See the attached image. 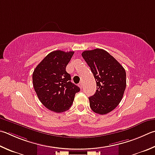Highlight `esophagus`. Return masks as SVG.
Returning a JSON list of instances; mask_svg holds the SVG:
<instances>
[{"label": "esophagus", "mask_w": 155, "mask_h": 155, "mask_svg": "<svg viewBox=\"0 0 155 155\" xmlns=\"http://www.w3.org/2000/svg\"><path fill=\"white\" fill-rule=\"evenodd\" d=\"M78 86H79V87L81 89L83 88V83L82 82H80L79 84H78Z\"/></svg>", "instance_id": "1"}]
</instances>
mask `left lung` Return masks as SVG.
<instances>
[{"instance_id":"obj_1","label":"left lung","mask_w":155,"mask_h":155,"mask_svg":"<svg viewBox=\"0 0 155 155\" xmlns=\"http://www.w3.org/2000/svg\"><path fill=\"white\" fill-rule=\"evenodd\" d=\"M84 60L96 81L95 94L89 97V105L97 114H106L121 101L126 88V72L114 57L102 49L85 51Z\"/></svg>"}]
</instances>
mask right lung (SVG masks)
Wrapping results in <instances>:
<instances>
[{
    "mask_svg": "<svg viewBox=\"0 0 155 155\" xmlns=\"http://www.w3.org/2000/svg\"><path fill=\"white\" fill-rule=\"evenodd\" d=\"M74 51L57 50L49 53L32 74L34 89L41 102L50 110L62 112L71 107L75 94L80 91L66 71Z\"/></svg>",
    "mask_w": 155,
    "mask_h": 155,
    "instance_id": "add662e5",
    "label": "right lung"
}]
</instances>
